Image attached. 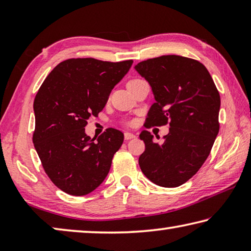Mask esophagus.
I'll return each mask as SVG.
<instances>
[{
  "label": "esophagus",
  "mask_w": 251,
  "mask_h": 251,
  "mask_svg": "<svg viewBox=\"0 0 251 251\" xmlns=\"http://www.w3.org/2000/svg\"><path fill=\"white\" fill-rule=\"evenodd\" d=\"M124 137H125L126 141H129V139L135 138L136 136H135L134 134H131V133H125V134H124Z\"/></svg>",
  "instance_id": "34e87169"
}]
</instances>
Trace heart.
<instances>
[{
    "label": "heart",
    "mask_w": 251,
    "mask_h": 251,
    "mask_svg": "<svg viewBox=\"0 0 251 251\" xmlns=\"http://www.w3.org/2000/svg\"><path fill=\"white\" fill-rule=\"evenodd\" d=\"M131 80H134V79H131Z\"/></svg>",
    "instance_id": "heart-1"
}]
</instances>
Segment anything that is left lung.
Here are the masks:
<instances>
[{
  "label": "left lung",
  "instance_id": "obj_1",
  "mask_svg": "<svg viewBox=\"0 0 251 251\" xmlns=\"http://www.w3.org/2000/svg\"><path fill=\"white\" fill-rule=\"evenodd\" d=\"M135 70L150 83L156 100L146 127L169 124L161 144L148 130L139 135L145 143L139 167L154 184L178 187L210 154L219 131V92L206 67L193 58L163 55L138 63Z\"/></svg>",
  "mask_w": 251,
  "mask_h": 251
}]
</instances>
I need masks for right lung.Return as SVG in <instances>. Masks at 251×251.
<instances>
[{
  "mask_svg": "<svg viewBox=\"0 0 251 251\" xmlns=\"http://www.w3.org/2000/svg\"><path fill=\"white\" fill-rule=\"evenodd\" d=\"M133 59L104 62L70 58L50 72L34 100V147L46 175L63 192L84 196L107 176L124 134L107 128L97 141L85 134L91 116L103 110Z\"/></svg>",
  "mask_w": 251,
  "mask_h": 251,
  "instance_id": "add662e5",
  "label": "right lung"
}]
</instances>
